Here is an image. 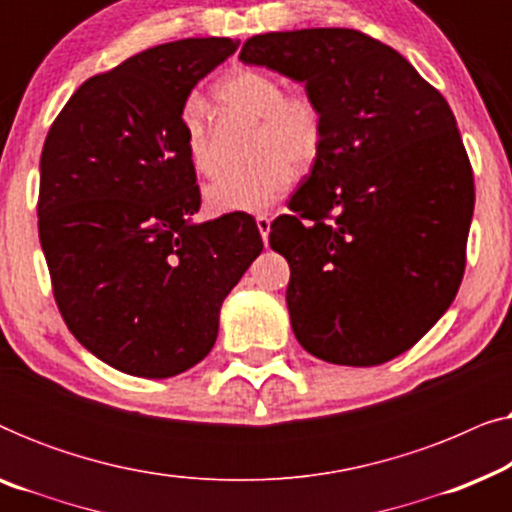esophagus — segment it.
Instances as JSON below:
<instances>
[{"instance_id":"1","label":"esophagus","mask_w":512,"mask_h":512,"mask_svg":"<svg viewBox=\"0 0 512 512\" xmlns=\"http://www.w3.org/2000/svg\"><path fill=\"white\" fill-rule=\"evenodd\" d=\"M256 226H258V233H261V237H263V242L268 244V235H270V219L265 214H261V216H256Z\"/></svg>"}]
</instances>
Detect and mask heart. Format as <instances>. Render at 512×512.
Segmentation results:
<instances>
[{
	"instance_id": "1",
	"label": "heart",
	"mask_w": 512,
	"mask_h": 512,
	"mask_svg": "<svg viewBox=\"0 0 512 512\" xmlns=\"http://www.w3.org/2000/svg\"><path fill=\"white\" fill-rule=\"evenodd\" d=\"M219 100L237 114L261 118L256 137L258 163L249 170L228 172L207 186L205 205L212 214L265 212L282 198L293 181V170L305 172L324 149L326 118L312 97L286 95L282 81L258 69L230 74L216 88ZM181 144L198 174L219 170L205 104L191 97L181 109Z\"/></svg>"
}]
</instances>
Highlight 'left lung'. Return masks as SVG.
Segmentation results:
<instances>
[{"instance_id":"left-lung-1","label":"left lung","mask_w":512,"mask_h":512,"mask_svg":"<svg viewBox=\"0 0 512 512\" xmlns=\"http://www.w3.org/2000/svg\"><path fill=\"white\" fill-rule=\"evenodd\" d=\"M240 60L305 83L324 149L270 247L291 328L338 366H380L447 312L464 277L473 172L450 104L394 48L345 27L268 32Z\"/></svg>"}]
</instances>
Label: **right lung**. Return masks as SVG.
Wrapping results in <instances>:
<instances>
[{
    "mask_svg": "<svg viewBox=\"0 0 512 512\" xmlns=\"http://www.w3.org/2000/svg\"><path fill=\"white\" fill-rule=\"evenodd\" d=\"M240 41L181 39L88 79L41 151L39 240L74 338L135 377L163 380L212 352L230 289L263 251L249 214L195 223L181 144L195 83Z\"/></svg>",
    "mask_w": 512,
    "mask_h": 512,
    "instance_id": "1",
    "label": "right lung"
}]
</instances>
